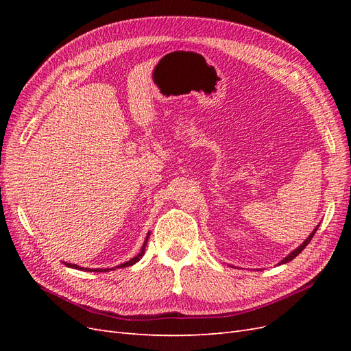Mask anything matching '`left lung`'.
<instances>
[{"label":"left lung","instance_id":"obj_1","mask_svg":"<svg viewBox=\"0 0 351 351\" xmlns=\"http://www.w3.org/2000/svg\"><path fill=\"white\" fill-rule=\"evenodd\" d=\"M316 230H317V227L312 231V234L309 236V237H307L304 241H303V244H300V246L299 247H297L294 252H291L290 254H289V256H287L285 259H282V262L281 263H287V262H290V261H293L295 256H297V254H299V253H302V250L307 246V244H309L311 243V240L313 239V236H315V232H316Z\"/></svg>","mask_w":351,"mask_h":351}]
</instances>
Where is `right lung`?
Segmentation results:
<instances>
[{"instance_id": "add662e5", "label": "right lung", "mask_w": 351, "mask_h": 351, "mask_svg": "<svg viewBox=\"0 0 351 351\" xmlns=\"http://www.w3.org/2000/svg\"><path fill=\"white\" fill-rule=\"evenodd\" d=\"M146 244H147V237H146V240H145V243H143V246H142V249H141V252H139V254H137V256H134L133 259H130L129 262H125V263H121V265H119V267H115V268H125V267H130V265H134L137 261H141V258L143 256V253H145V247H146ZM67 265V267H70V268H74V269H76V268H79L77 267V265H71V263H66ZM80 269H83V271H89L88 268H80ZM112 269V268H111ZM93 271H98V272H102V271H105V272H107V271H110L108 268L107 269H93Z\"/></svg>"}]
</instances>
